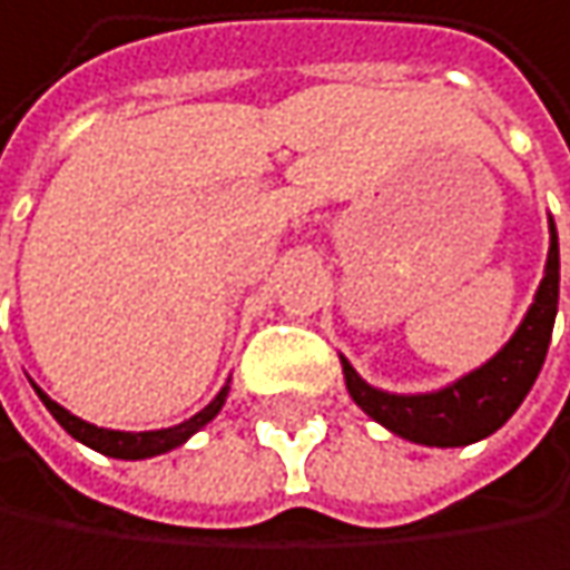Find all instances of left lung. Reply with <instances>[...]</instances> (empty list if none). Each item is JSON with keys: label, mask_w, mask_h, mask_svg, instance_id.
<instances>
[{"label": "left lung", "mask_w": 570, "mask_h": 570, "mask_svg": "<svg viewBox=\"0 0 570 570\" xmlns=\"http://www.w3.org/2000/svg\"><path fill=\"white\" fill-rule=\"evenodd\" d=\"M558 282H561V258H558V232L551 222V248H548V265L538 295L524 322L511 335V342L494 358H488L481 368L468 372L464 379L451 382L448 389L428 395L382 392L368 385L348 365V358H342L348 395L379 425L428 448H461L494 434L518 412V405L524 402L544 365L554 315H558Z\"/></svg>", "instance_id": "left-lung-1"}]
</instances>
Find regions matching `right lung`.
<instances>
[{"label":"right lung","instance_id":"add662e5","mask_svg":"<svg viewBox=\"0 0 570 570\" xmlns=\"http://www.w3.org/2000/svg\"><path fill=\"white\" fill-rule=\"evenodd\" d=\"M36 389V385H32ZM39 392V399H42V405L52 412V419L59 422V425L66 428L76 441H82V444H89V448H96V451H102V454H109V458H126V461H139V458H151V454H165V451H171V448H178V444H185L198 428H205L218 412H222V405H225V395H228V385L198 412V415H191L188 422H181V425H171V428H158V431H112V428H99V425H89V422H82V419H76L72 412H66L59 402H52L42 389H36Z\"/></svg>","mask_w":570,"mask_h":570}]
</instances>
